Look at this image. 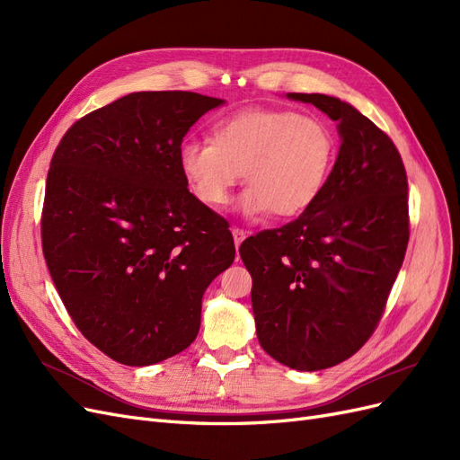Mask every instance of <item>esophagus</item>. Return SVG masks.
Masks as SVG:
<instances>
[{
	"instance_id": "esophagus-1",
	"label": "esophagus",
	"mask_w": 460,
	"mask_h": 460,
	"mask_svg": "<svg viewBox=\"0 0 460 460\" xmlns=\"http://www.w3.org/2000/svg\"><path fill=\"white\" fill-rule=\"evenodd\" d=\"M232 235H234V243H235V247H240L242 245V242L247 238V232L243 230V228H232Z\"/></svg>"
}]
</instances>
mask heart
<instances>
[{"mask_svg":"<svg viewBox=\"0 0 460 460\" xmlns=\"http://www.w3.org/2000/svg\"><path fill=\"white\" fill-rule=\"evenodd\" d=\"M338 159L324 120L291 109H242L218 119L208 137L180 146L178 163L196 198L222 208L240 182L249 217L303 215L323 196Z\"/></svg>","mask_w":460,"mask_h":460,"instance_id":"1","label":"heart"}]
</instances>
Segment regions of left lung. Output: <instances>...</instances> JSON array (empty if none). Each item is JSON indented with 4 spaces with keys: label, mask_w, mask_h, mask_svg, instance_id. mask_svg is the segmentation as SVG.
Here are the masks:
<instances>
[{
    "label": "left lung",
    "mask_w": 460,
    "mask_h": 460,
    "mask_svg": "<svg viewBox=\"0 0 460 460\" xmlns=\"http://www.w3.org/2000/svg\"><path fill=\"white\" fill-rule=\"evenodd\" d=\"M338 120L341 147L320 199L282 228L247 238L257 338L278 363L323 370L378 326L409 243L405 164L384 130L324 93H288Z\"/></svg>",
    "instance_id": "8db88e82"
}]
</instances>
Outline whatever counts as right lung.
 I'll use <instances>...</instances> for the list:
<instances>
[{"label":"right lung","mask_w":460,"mask_h":460,"mask_svg":"<svg viewBox=\"0 0 460 460\" xmlns=\"http://www.w3.org/2000/svg\"><path fill=\"white\" fill-rule=\"evenodd\" d=\"M222 100L136 92L78 119L51 157L41 249L66 313L120 365L196 340L207 286L234 262L226 218L188 190L178 151Z\"/></svg>","instance_id":"add662e5"}]
</instances>
